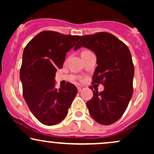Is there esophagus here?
Masks as SVG:
<instances>
[{"mask_svg":"<svg viewBox=\"0 0 154 154\" xmlns=\"http://www.w3.org/2000/svg\"><path fill=\"white\" fill-rule=\"evenodd\" d=\"M84 89H85V88L83 87V86H79V87L77 88V91H78L79 93H80V92H82Z\"/></svg>","mask_w":154,"mask_h":154,"instance_id":"1","label":"esophagus"}]
</instances>
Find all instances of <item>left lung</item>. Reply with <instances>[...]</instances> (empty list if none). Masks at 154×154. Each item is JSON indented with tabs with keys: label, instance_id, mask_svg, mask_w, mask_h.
<instances>
[{
	"label": "left lung",
	"instance_id": "8db88e82",
	"mask_svg": "<svg viewBox=\"0 0 154 154\" xmlns=\"http://www.w3.org/2000/svg\"><path fill=\"white\" fill-rule=\"evenodd\" d=\"M81 47L94 52L98 66L93 83L104 86L103 91H93V98L86 103L89 113L100 125H111L123 115L133 93L134 66L130 51L123 42L107 32L82 36L74 50Z\"/></svg>",
	"mask_w": 154,
	"mask_h": 154
}]
</instances>
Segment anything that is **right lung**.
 Wrapping results in <instances>:
<instances>
[{
  "label": "right lung",
  "instance_id": "1",
  "mask_svg": "<svg viewBox=\"0 0 154 154\" xmlns=\"http://www.w3.org/2000/svg\"><path fill=\"white\" fill-rule=\"evenodd\" d=\"M81 36L43 31L24 48L20 69L23 96L32 114L43 125H54L66 117L77 93L67 83L56 88V72L61 69L66 53Z\"/></svg>",
  "mask_w": 154,
  "mask_h": 154
}]
</instances>
